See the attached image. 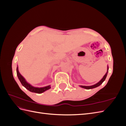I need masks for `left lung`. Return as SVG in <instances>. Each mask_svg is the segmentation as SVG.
Instances as JSON below:
<instances>
[{"label":"left lung","mask_w":126,"mask_h":126,"mask_svg":"<svg viewBox=\"0 0 126 126\" xmlns=\"http://www.w3.org/2000/svg\"><path fill=\"white\" fill-rule=\"evenodd\" d=\"M107 73H108V71L107 73L105 74V75L104 76V77H103V78H102V79L101 80L98 82L97 83H96V84H95L93 86H80L82 88H85L86 89H93V88H94L96 87H97L98 86H99L101 83L104 82L105 81V80L106 79V78L107 77Z\"/></svg>","instance_id":"obj_1"}]
</instances>
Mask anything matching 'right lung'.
Masks as SVG:
<instances>
[{
  "label": "right lung",
  "mask_w": 126,
  "mask_h": 126,
  "mask_svg": "<svg viewBox=\"0 0 126 126\" xmlns=\"http://www.w3.org/2000/svg\"><path fill=\"white\" fill-rule=\"evenodd\" d=\"M17 76H18L20 82L21 83L22 85L24 86L27 89H28L29 91H31V92L35 93L37 94H41L42 93L44 92V91H45L46 90H47L50 88V86H46V87H43V88H36V87H32V86L29 84L25 80V79H24V78L20 74L19 72V71H18V67H17Z\"/></svg>",
  "instance_id": "obj_1"
}]
</instances>
